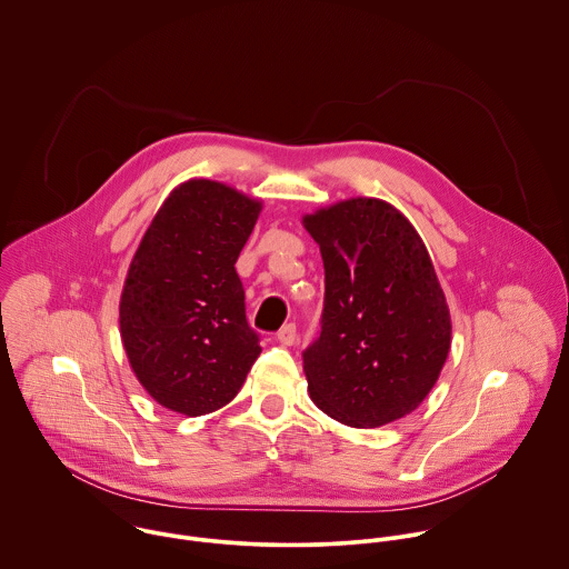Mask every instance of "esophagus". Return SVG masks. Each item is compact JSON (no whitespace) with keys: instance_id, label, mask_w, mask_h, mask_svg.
Segmentation results:
<instances>
[{"instance_id":"obj_1","label":"esophagus","mask_w":569,"mask_h":569,"mask_svg":"<svg viewBox=\"0 0 569 569\" xmlns=\"http://www.w3.org/2000/svg\"><path fill=\"white\" fill-rule=\"evenodd\" d=\"M277 341L281 342V345H295V341H297V326L295 323H286L277 332Z\"/></svg>"}]
</instances>
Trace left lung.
Instances as JSON below:
<instances>
[{"mask_svg":"<svg viewBox=\"0 0 569 569\" xmlns=\"http://www.w3.org/2000/svg\"><path fill=\"white\" fill-rule=\"evenodd\" d=\"M303 227L321 248V332L303 351L315 405L347 427L405 418L433 389L451 315L418 230L391 204L353 198Z\"/></svg>","mask_w":569,"mask_h":569,"instance_id":"left-lung-1","label":"left lung"}]
</instances>
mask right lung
I'll list each match as a JSON object with an SVG mask.
<instances>
[{
    "label": "right lung",
    "instance_id": "obj_1",
    "mask_svg": "<svg viewBox=\"0 0 569 569\" xmlns=\"http://www.w3.org/2000/svg\"><path fill=\"white\" fill-rule=\"evenodd\" d=\"M259 211L261 202L227 184L189 180L164 200L131 259L120 339L140 385L171 411L222 409L261 353L234 270Z\"/></svg>",
    "mask_w": 569,
    "mask_h": 569
}]
</instances>
